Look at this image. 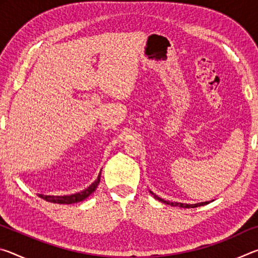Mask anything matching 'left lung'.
<instances>
[{
    "label": "left lung",
    "instance_id": "8db88e82",
    "mask_svg": "<svg viewBox=\"0 0 258 258\" xmlns=\"http://www.w3.org/2000/svg\"><path fill=\"white\" fill-rule=\"evenodd\" d=\"M152 194V192H151ZM154 195V194H152ZM154 197L157 199V200H159V202H161V203H164V204H167V205H171V206H180V207H182V208H195V207H200V206H204V205H206L207 203H199V204H195V205H187V204H178V203H169V202H166V200H164V199H161V198H159V197H157V196H155L154 195Z\"/></svg>",
    "mask_w": 258,
    "mask_h": 258
}]
</instances>
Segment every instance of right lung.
<instances>
[{
    "label": "right lung",
    "mask_w": 258,
    "mask_h": 258,
    "mask_svg": "<svg viewBox=\"0 0 258 258\" xmlns=\"http://www.w3.org/2000/svg\"><path fill=\"white\" fill-rule=\"evenodd\" d=\"M100 176H101V173L99 174V176L97 180H95L92 184H91L87 189L83 190L81 192H77L75 195H71V196H44V195H38V197L43 198L46 202L53 203V204H74V203H78L82 202V200L86 199L89 196L92 194V192L95 191L97 189L98 184L100 183Z\"/></svg>",
    "instance_id": "1"
}]
</instances>
